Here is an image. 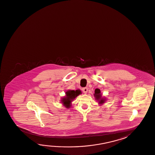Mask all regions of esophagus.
Listing matches in <instances>:
<instances>
[{"label":"esophagus","instance_id":"obj_1","mask_svg":"<svg viewBox=\"0 0 155 155\" xmlns=\"http://www.w3.org/2000/svg\"><path fill=\"white\" fill-rule=\"evenodd\" d=\"M82 91L84 94H86V93H87V92H88V88H86V87L83 88L82 89Z\"/></svg>","mask_w":155,"mask_h":155}]
</instances>
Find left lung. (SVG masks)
I'll return each instance as SVG.
<instances>
[{"label": "left lung", "instance_id": "left-lung-1", "mask_svg": "<svg viewBox=\"0 0 155 155\" xmlns=\"http://www.w3.org/2000/svg\"><path fill=\"white\" fill-rule=\"evenodd\" d=\"M94 94V96L95 99V100H97L98 101L99 104H103V103H104L105 101V98H103L101 97V91L99 89H96L95 90Z\"/></svg>", "mask_w": 155, "mask_h": 155}]
</instances>
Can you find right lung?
<instances>
[{
	"mask_svg": "<svg viewBox=\"0 0 155 155\" xmlns=\"http://www.w3.org/2000/svg\"><path fill=\"white\" fill-rule=\"evenodd\" d=\"M81 93V91L79 89L76 91L68 90L66 92V96L62 98L61 103L65 107L70 108L71 106L72 101Z\"/></svg>",
	"mask_w": 155,
	"mask_h": 155,
	"instance_id": "1",
	"label": "right lung"
}]
</instances>
